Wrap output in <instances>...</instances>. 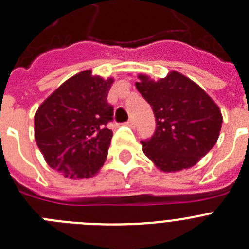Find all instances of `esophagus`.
<instances>
[{
    "mask_svg": "<svg viewBox=\"0 0 249 249\" xmlns=\"http://www.w3.org/2000/svg\"><path fill=\"white\" fill-rule=\"evenodd\" d=\"M126 124H127V126H128V127H131V128H135V127H136V121H135V118H129V120L127 121Z\"/></svg>",
    "mask_w": 249,
    "mask_h": 249,
    "instance_id": "obj_1",
    "label": "esophagus"
}]
</instances>
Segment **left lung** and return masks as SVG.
Segmentation results:
<instances>
[{"mask_svg": "<svg viewBox=\"0 0 249 249\" xmlns=\"http://www.w3.org/2000/svg\"><path fill=\"white\" fill-rule=\"evenodd\" d=\"M136 88L152 107L156 129L143 140V152L162 171L194 166L216 143L223 117L219 108L200 87L173 71L150 80L140 75Z\"/></svg>", "mask_w": 249, "mask_h": 249, "instance_id": "1", "label": "left lung"}]
</instances>
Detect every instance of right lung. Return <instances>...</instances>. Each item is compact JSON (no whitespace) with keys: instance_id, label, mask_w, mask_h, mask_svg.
<instances>
[{"instance_id":"add662e5","label":"right lung","mask_w":249,"mask_h":249,"mask_svg":"<svg viewBox=\"0 0 249 249\" xmlns=\"http://www.w3.org/2000/svg\"><path fill=\"white\" fill-rule=\"evenodd\" d=\"M113 79L90 70L63 83L35 114V140L52 169L71 179L90 178L108 154L113 106L107 102Z\"/></svg>"}]
</instances>
